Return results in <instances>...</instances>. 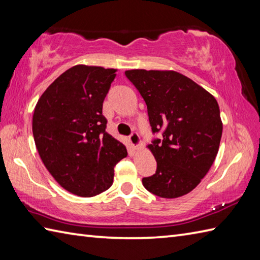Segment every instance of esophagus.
I'll use <instances>...</instances> for the list:
<instances>
[{
	"label": "esophagus",
	"mask_w": 260,
	"mask_h": 260,
	"mask_svg": "<svg viewBox=\"0 0 260 260\" xmlns=\"http://www.w3.org/2000/svg\"><path fill=\"white\" fill-rule=\"evenodd\" d=\"M129 142L133 147L139 148L141 146V137L137 133H132V135L129 136Z\"/></svg>",
	"instance_id": "obj_1"
}]
</instances>
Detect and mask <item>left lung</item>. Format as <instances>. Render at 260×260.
I'll use <instances>...</instances> for the list:
<instances>
[{
	"label": "left lung",
	"mask_w": 260,
	"mask_h": 260,
	"mask_svg": "<svg viewBox=\"0 0 260 260\" xmlns=\"http://www.w3.org/2000/svg\"><path fill=\"white\" fill-rule=\"evenodd\" d=\"M147 106L153 133L162 140L146 147L156 159L155 174L143 178L147 191L165 199L191 192L217 156L222 121L215 98L174 70H126Z\"/></svg>",
	"instance_id": "obj_1"
}]
</instances>
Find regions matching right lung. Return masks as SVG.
Segmentation results:
<instances>
[{
    "mask_svg": "<svg viewBox=\"0 0 260 260\" xmlns=\"http://www.w3.org/2000/svg\"><path fill=\"white\" fill-rule=\"evenodd\" d=\"M117 69L77 64L49 86L32 118L43 164L64 190L89 198L113 184L114 167L127 150L106 132L103 103Z\"/></svg>",
    "mask_w": 260,
    "mask_h": 260,
    "instance_id": "right-lung-1",
    "label": "right lung"
}]
</instances>
